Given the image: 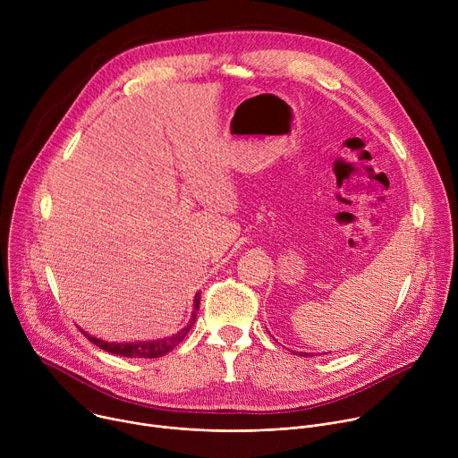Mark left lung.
<instances>
[{"label": "left lung", "mask_w": 458, "mask_h": 458, "mask_svg": "<svg viewBox=\"0 0 458 458\" xmlns=\"http://www.w3.org/2000/svg\"><path fill=\"white\" fill-rule=\"evenodd\" d=\"M297 355H302V357H308V353H297Z\"/></svg>", "instance_id": "8db88e82"}]
</instances>
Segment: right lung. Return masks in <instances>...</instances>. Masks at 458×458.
<instances>
[{
  "instance_id": "1",
  "label": "right lung",
  "mask_w": 458,
  "mask_h": 458,
  "mask_svg": "<svg viewBox=\"0 0 458 458\" xmlns=\"http://www.w3.org/2000/svg\"><path fill=\"white\" fill-rule=\"evenodd\" d=\"M199 302H201V295L199 292L195 293V299H193V311H191V317H190V322L184 326V328L181 332H177L175 335L172 337H166V339H157V341H136V343H106V341H101V339H96L92 337L90 334L80 330L92 344L99 346L101 350L112 353V355H121V357H130V359H157V357H163L166 355L168 352H172L184 337L186 334L190 332V328L195 322V317H198V310H199Z\"/></svg>"
}]
</instances>
